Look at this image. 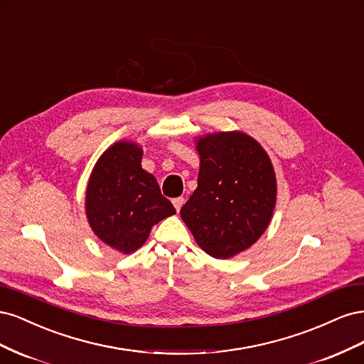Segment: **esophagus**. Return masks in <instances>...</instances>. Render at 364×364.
<instances>
[{
    "label": "esophagus",
    "mask_w": 364,
    "mask_h": 364,
    "mask_svg": "<svg viewBox=\"0 0 364 364\" xmlns=\"http://www.w3.org/2000/svg\"><path fill=\"white\" fill-rule=\"evenodd\" d=\"M183 203H185V200H183V197H176V199H173V205H174V208H176V211H181V208L183 206Z\"/></svg>",
    "instance_id": "34e87169"
}]
</instances>
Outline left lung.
Instances as JSON below:
<instances>
[{
    "instance_id": "left-lung-1",
    "label": "left lung",
    "mask_w": 364,
    "mask_h": 364,
    "mask_svg": "<svg viewBox=\"0 0 364 364\" xmlns=\"http://www.w3.org/2000/svg\"><path fill=\"white\" fill-rule=\"evenodd\" d=\"M196 150L197 188L181 217L208 255L232 258L266 232L277 205V174L267 151L245 132L197 136Z\"/></svg>"
}]
</instances>
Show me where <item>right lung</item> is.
Segmentation results:
<instances>
[{
    "instance_id": "1",
    "label": "right lung",
    "mask_w": 364,
    "mask_h": 364,
    "mask_svg": "<svg viewBox=\"0 0 364 364\" xmlns=\"http://www.w3.org/2000/svg\"><path fill=\"white\" fill-rule=\"evenodd\" d=\"M141 159L138 142L118 141L98 158L86 186L85 211L92 232L124 255L144 245L161 220L176 214Z\"/></svg>"
}]
</instances>
